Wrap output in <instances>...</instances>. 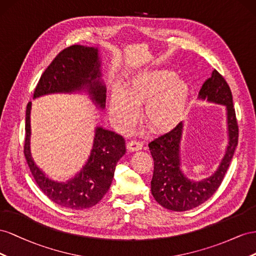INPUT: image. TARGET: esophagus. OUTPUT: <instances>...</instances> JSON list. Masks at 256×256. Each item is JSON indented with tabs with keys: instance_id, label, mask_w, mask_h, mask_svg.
Instances as JSON below:
<instances>
[{
	"instance_id": "esophagus-1",
	"label": "esophagus",
	"mask_w": 256,
	"mask_h": 256,
	"mask_svg": "<svg viewBox=\"0 0 256 256\" xmlns=\"http://www.w3.org/2000/svg\"><path fill=\"white\" fill-rule=\"evenodd\" d=\"M142 147H144V144L140 140H130V142H128V149L130 151L142 150Z\"/></svg>"
}]
</instances>
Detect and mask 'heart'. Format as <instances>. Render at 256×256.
I'll use <instances>...</instances> for the list:
<instances>
[{"mask_svg":"<svg viewBox=\"0 0 256 256\" xmlns=\"http://www.w3.org/2000/svg\"><path fill=\"white\" fill-rule=\"evenodd\" d=\"M190 98V86L174 72L164 68L144 70L128 79L126 89L114 86L109 100L114 123L123 132L132 128L142 105V118L156 132L174 128L184 116Z\"/></svg>","mask_w":256,"mask_h":256,"instance_id":"obj_1","label":"heart"}]
</instances>
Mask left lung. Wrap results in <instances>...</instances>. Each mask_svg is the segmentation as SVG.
I'll return each mask as SVG.
<instances>
[{
    "mask_svg": "<svg viewBox=\"0 0 256 256\" xmlns=\"http://www.w3.org/2000/svg\"><path fill=\"white\" fill-rule=\"evenodd\" d=\"M198 100L225 106L228 142L216 170L211 176L198 181L188 178L180 167L184 122L181 121L168 133L158 136L149 144L154 162L151 193L160 206L174 211L193 209L214 195L222 184L238 144V126L232 92L228 82L216 70L204 82Z\"/></svg>",
    "mask_w": 256,
    "mask_h": 256,
    "instance_id": "1",
    "label": "left lung"
}]
</instances>
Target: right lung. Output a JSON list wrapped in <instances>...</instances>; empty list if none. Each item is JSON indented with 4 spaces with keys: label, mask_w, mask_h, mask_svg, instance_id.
<instances>
[{
    "label": "right lung",
    "mask_w": 256,
    "mask_h": 256,
    "mask_svg": "<svg viewBox=\"0 0 256 256\" xmlns=\"http://www.w3.org/2000/svg\"><path fill=\"white\" fill-rule=\"evenodd\" d=\"M54 93H86L94 105L103 110L106 86L102 79L98 48L72 45L62 50L44 72L35 88L33 98ZM31 106L26 112L24 156L30 170L49 200L70 209L90 208L103 198L112 186L116 165L126 154V140L112 130L96 126L89 158L74 177L56 181L46 176L31 156Z\"/></svg>",
    "instance_id": "right-lung-1"
}]
</instances>
